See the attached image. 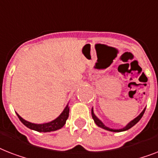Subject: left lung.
<instances>
[{
    "mask_svg": "<svg viewBox=\"0 0 158 158\" xmlns=\"http://www.w3.org/2000/svg\"><path fill=\"white\" fill-rule=\"evenodd\" d=\"M144 111H145V109L143 110L142 112L140 113V115H139V116H137V117L135 118V120H133L132 121H130V122L129 123V124H128V125H126L125 128L120 129V130H112V129H110V128H108V127H106V126H105V125H103V123L102 122L101 120H99L98 118L97 117L96 115H94V111H93V109H92V116H93V119L94 120V122L96 123V125H98L99 127L102 128V129H105V130H109V131H113V132H120V131H125V130H129V129H130L131 127H133V126H134L135 124H137V123L140 120V119L142 118L143 115V114H144Z\"/></svg>",
    "mask_w": 158,
    "mask_h": 158,
    "instance_id": "8db88e82",
    "label": "left lung"
}]
</instances>
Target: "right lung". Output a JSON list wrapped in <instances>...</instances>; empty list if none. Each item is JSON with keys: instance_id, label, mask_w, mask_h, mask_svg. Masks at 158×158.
Instances as JSON below:
<instances>
[{"instance_id": "1", "label": "right lung", "mask_w": 158, "mask_h": 158, "mask_svg": "<svg viewBox=\"0 0 158 158\" xmlns=\"http://www.w3.org/2000/svg\"><path fill=\"white\" fill-rule=\"evenodd\" d=\"M69 107L67 106L66 107L64 108V110H63V112L59 115V117H57L56 120H52L49 123H45V124H40V125H37V124H33V123H30L27 121V120H23V118L19 116L17 114L19 119L20 120V121L23 123V125L27 126L28 128L31 129V130H36L38 132H51V131H55L62 128L65 124V121L69 117Z\"/></svg>"}]
</instances>
